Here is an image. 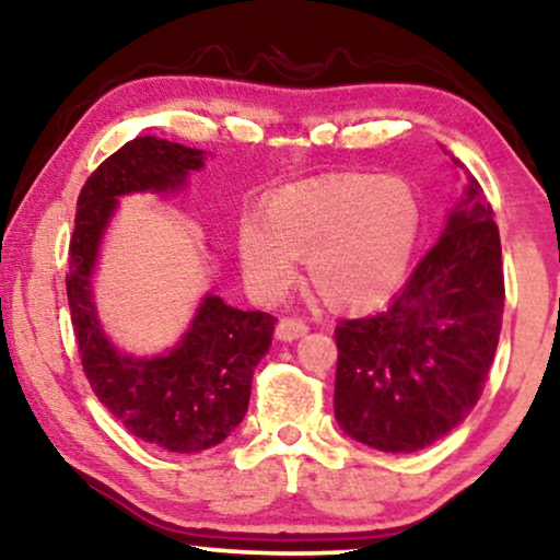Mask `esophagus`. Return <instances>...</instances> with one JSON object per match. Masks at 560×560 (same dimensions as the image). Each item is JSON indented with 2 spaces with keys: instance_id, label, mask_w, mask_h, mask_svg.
Listing matches in <instances>:
<instances>
[{
  "instance_id": "34e87169",
  "label": "esophagus",
  "mask_w": 560,
  "mask_h": 560,
  "mask_svg": "<svg viewBox=\"0 0 560 560\" xmlns=\"http://www.w3.org/2000/svg\"><path fill=\"white\" fill-rule=\"evenodd\" d=\"M305 334H308V324L301 318H280L278 326H275V336H278L280 341H295Z\"/></svg>"
}]
</instances>
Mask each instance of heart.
<instances>
[{
  "instance_id": "heart-1",
  "label": "heart",
  "mask_w": 560,
  "mask_h": 560,
  "mask_svg": "<svg viewBox=\"0 0 560 560\" xmlns=\"http://www.w3.org/2000/svg\"><path fill=\"white\" fill-rule=\"evenodd\" d=\"M420 236V203L393 175H336L282 188L240 226V265L278 301L305 257L308 285L334 311L372 308L400 288Z\"/></svg>"
}]
</instances>
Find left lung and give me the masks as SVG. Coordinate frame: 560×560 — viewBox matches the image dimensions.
Instances as JSON below:
<instances>
[{
  "label": "left lung",
  "mask_w": 560,
  "mask_h": 560,
  "mask_svg": "<svg viewBox=\"0 0 560 560\" xmlns=\"http://www.w3.org/2000/svg\"><path fill=\"white\" fill-rule=\"evenodd\" d=\"M492 217L479 183L469 178L439 244L393 303L374 316L339 320L334 416L354 441L412 454L474 410L504 311L500 229Z\"/></svg>",
  "instance_id": "8db88e82"
}]
</instances>
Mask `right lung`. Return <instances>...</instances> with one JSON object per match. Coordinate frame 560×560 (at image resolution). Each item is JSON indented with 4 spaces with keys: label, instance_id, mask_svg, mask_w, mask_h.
I'll return each instance as SVG.
<instances>
[{
    "label": "right lung",
    "instance_id": "1",
    "mask_svg": "<svg viewBox=\"0 0 560 560\" xmlns=\"http://www.w3.org/2000/svg\"><path fill=\"white\" fill-rule=\"evenodd\" d=\"M201 167L203 150L150 135L127 142L81 188L68 247V308L91 389L129 433L175 454L217 446L242 423L252 374L270 349L278 318L206 295L167 354H125L98 324L91 275L119 196L178 190L188 173Z\"/></svg>",
    "mask_w": 560,
    "mask_h": 560
}]
</instances>
